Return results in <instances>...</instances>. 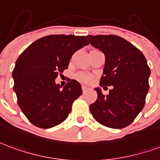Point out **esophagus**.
<instances>
[{
	"instance_id": "esophagus-1",
	"label": "esophagus",
	"mask_w": 160,
	"mask_h": 160,
	"mask_svg": "<svg viewBox=\"0 0 160 160\" xmlns=\"http://www.w3.org/2000/svg\"><path fill=\"white\" fill-rule=\"evenodd\" d=\"M87 90H88V88H87V87H86V86H82V91H83L84 93L87 92Z\"/></svg>"
}]
</instances>
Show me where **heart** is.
Masks as SVG:
<instances>
[{"instance_id": "1", "label": "heart", "mask_w": 160, "mask_h": 160, "mask_svg": "<svg viewBox=\"0 0 160 160\" xmlns=\"http://www.w3.org/2000/svg\"><path fill=\"white\" fill-rule=\"evenodd\" d=\"M78 77H79V79H80V80H82L84 82H86V83H88V82L91 81V78H90V76H88L87 74H80Z\"/></svg>"}]
</instances>
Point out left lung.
<instances>
[{
	"label": "left lung",
	"mask_w": 160,
	"mask_h": 160,
	"mask_svg": "<svg viewBox=\"0 0 160 160\" xmlns=\"http://www.w3.org/2000/svg\"><path fill=\"white\" fill-rule=\"evenodd\" d=\"M86 37L92 46L105 55L100 86H113L107 96L102 94L101 88H95L98 99L90 105L91 113L104 126L126 127L143 108L149 90L151 72L146 58L140 50L118 35Z\"/></svg>",
	"instance_id": "obj_1"
}]
</instances>
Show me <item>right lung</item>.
<instances>
[{
  "label": "right lung",
  "mask_w": 160,
  "mask_h": 160,
  "mask_svg": "<svg viewBox=\"0 0 160 160\" xmlns=\"http://www.w3.org/2000/svg\"><path fill=\"white\" fill-rule=\"evenodd\" d=\"M89 42L85 36L52 35L39 39L21 53L12 71L18 104L29 122L48 129L61 124L81 94L72 80L61 89L55 80L68 68L72 55Z\"/></svg>",
  "instance_id": "add662e5"
}]
</instances>
